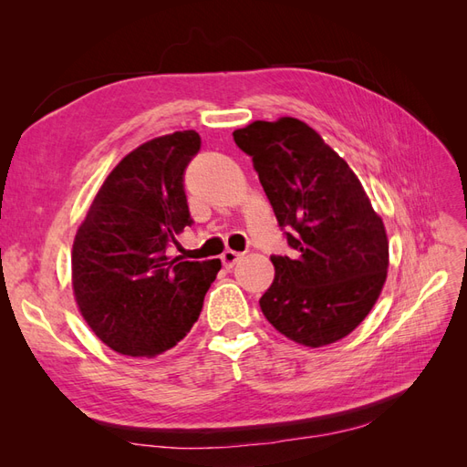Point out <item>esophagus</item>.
Here are the masks:
<instances>
[{
  "label": "esophagus",
  "mask_w": 467,
  "mask_h": 467,
  "mask_svg": "<svg viewBox=\"0 0 467 467\" xmlns=\"http://www.w3.org/2000/svg\"><path fill=\"white\" fill-rule=\"evenodd\" d=\"M244 255L242 253H237V251H232V249H228V251H223V255H222V265L225 266V268H232L239 259H242Z\"/></svg>",
  "instance_id": "obj_1"
}]
</instances>
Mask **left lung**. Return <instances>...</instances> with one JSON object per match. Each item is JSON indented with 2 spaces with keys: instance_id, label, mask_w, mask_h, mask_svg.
Returning a JSON list of instances; mask_svg holds the SVG:
<instances>
[{
  "instance_id": "obj_1",
  "label": "left lung",
  "mask_w": 467,
  "mask_h": 467,
  "mask_svg": "<svg viewBox=\"0 0 467 467\" xmlns=\"http://www.w3.org/2000/svg\"><path fill=\"white\" fill-rule=\"evenodd\" d=\"M253 158L292 257H271L275 280L259 306L304 347L341 341L370 314L388 278L389 242L362 182L306 122L255 120L234 132Z\"/></svg>"
}]
</instances>
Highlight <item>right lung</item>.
Returning a JSON list of instances; mask_svg holds the SVG:
<instances>
[{
    "label": "right lung",
    "mask_w": 467,
    "mask_h": 467,
    "mask_svg": "<svg viewBox=\"0 0 467 467\" xmlns=\"http://www.w3.org/2000/svg\"><path fill=\"white\" fill-rule=\"evenodd\" d=\"M201 136L179 130L138 146L93 199L72 247V286L81 317L112 350L155 358L199 319L220 259L169 257L192 223L182 175Z\"/></svg>",
    "instance_id": "1"
}]
</instances>
